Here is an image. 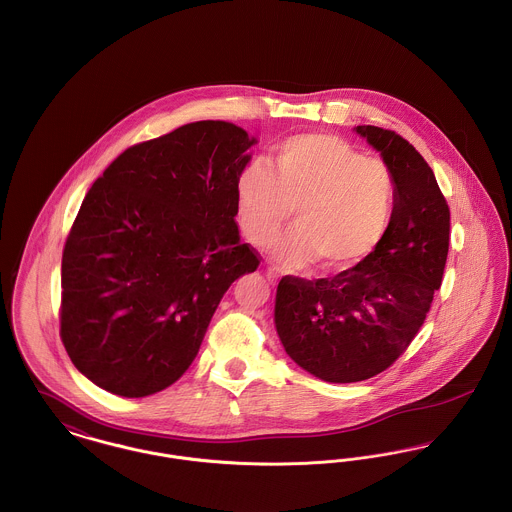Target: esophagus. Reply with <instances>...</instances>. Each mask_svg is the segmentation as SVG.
<instances>
[{
	"instance_id": "1",
	"label": "esophagus",
	"mask_w": 512,
	"mask_h": 512,
	"mask_svg": "<svg viewBox=\"0 0 512 512\" xmlns=\"http://www.w3.org/2000/svg\"><path fill=\"white\" fill-rule=\"evenodd\" d=\"M267 276H268V278H270V280H274V282H276V280H278V272H276V270H274V268H272V267L268 268Z\"/></svg>"
}]
</instances>
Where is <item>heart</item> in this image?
Instances as JSON below:
<instances>
[{
    "label": "heart",
    "mask_w": 512,
    "mask_h": 512,
    "mask_svg": "<svg viewBox=\"0 0 512 512\" xmlns=\"http://www.w3.org/2000/svg\"><path fill=\"white\" fill-rule=\"evenodd\" d=\"M268 166L249 163L236 178L238 220L257 247L276 240L295 209L280 255L288 263L317 257L328 270L351 267L380 244L397 184L390 167L336 136L297 134L272 149Z\"/></svg>",
    "instance_id": "1"
}]
</instances>
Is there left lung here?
I'll return each mask as SVG.
<instances>
[{
    "label": "left lung",
    "mask_w": 512,
    "mask_h": 512,
    "mask_svg": "<svg viewBox=\"0 0 512 512\" xmlns=\"http://www.w3.org/2000/svg\"><path fill=\"white\" fill-rule=\"evenodd\" d=\"M357 132L395 176L388 230L332 278L284 276L274 309L286 353L334 384L368 380L407 351L441 286L451 234L449 205L424 157L393 130L365 124Z\"/></svg>",
    "instance_id": "8db88e82"
}]
</instances>
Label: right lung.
<instances>
[{"label":"right lung","instance_id":"obj_1","mask_svg":"<svg viewBox=\"0 0 512 512\" xmlns=\"http://www.w3.org/2000/svg\"><path fill=\"white\" fill-rule=\"evenodd\" d=\"M253 144L230 122L184 124L124 149L88 190L63 247L59 334L99 388H169L222 295L259 267L234 220Z\"/></svg>","mask_w":512,"mask_h":512}]
</instances>
